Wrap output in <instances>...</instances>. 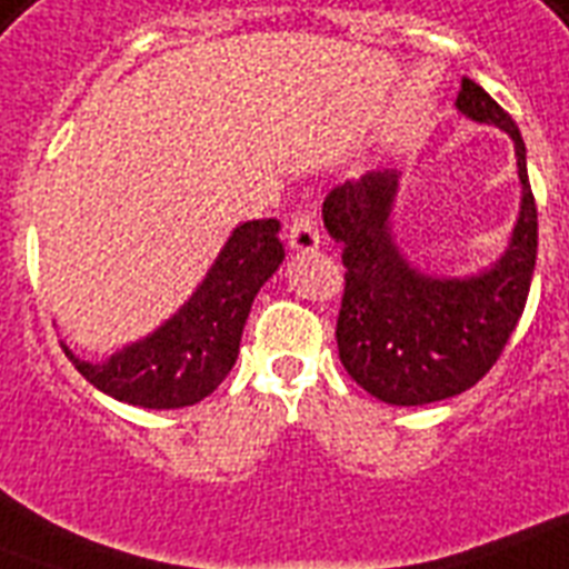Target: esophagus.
Segmentation results:
<instances>
[{
	"label": "esophagus",
	"instance_id": "esophagus-1",
	"mask_svg": "<svg viewBox=\"0 0 569 569\" xmlns=\"http://www.w3.org/2000/svg\"><path fill=\"white\" fill-rule=\"evenodd\" d=\"M318 242H321V233H318L316 219L309 212H298L289 224V248L292 251H316Z\"/></svg>",
	"mask_w": 569,
	"mask_h": 569
}]
</instances>
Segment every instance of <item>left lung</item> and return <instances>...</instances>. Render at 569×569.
I'll return each mask as SVG.
<instances>
[{
	"label": "left lung",
	"mask_w": 569,
	"mask_h": 569,
	"mask_svg": "<svg viewBox=\"0 0 569 569\" xmlns=\"http://www.w3.org/2000/svg\"><path fill=\"white\" fill-rule=\"evenodd\" d=\"M456 108L473 122L497 124L515 140L520 219L491 269L470 277L420 274L391 237L397 172L345 180L325 198V228L341 242L345 295L336 341L345 371L382 403L423 406L477 386L500 359L523 316L535 257V207L526 146L515 119L470 78Z\"/></svg>",
	"instance_id": "obj_1"
}]
</instances>
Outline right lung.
<instances>
[{
  "label": "right lung",
  "mask_w": 569,
  "mask_h": 569,
  "mask_svg": "<svg viewBox=\"0 0 569 569\" xmlns=\"http://www.w3.org/2000/svg\"><path fill=\"white\" fill-rule=\"evenodd\" d=\"M280 221L253 219L233 230L192 298L151 336L108 362L67 357L90 386L142 409H183L219 389L239 357V339L260 286L283 262Z\"/></svg>",
  "instance_id": "obj_1"
}]
</instances>
